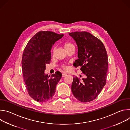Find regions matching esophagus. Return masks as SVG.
Returning <instances> with one entry per match:
<instances>
[{"instance_id": "1", "label": "esophagus", "mask_w": 130, "mask_h": 130, "mask_svg": "<svg viewBox=\"0 0 130 130\" xmlns=\"http://www.w3.org/2000/svg\"><path fill=\"white\" fill-rule=\"evenodd\" d=\"M66 76H67V74H66V73H62V77H65Z\"/></svg>"}]
</instances>
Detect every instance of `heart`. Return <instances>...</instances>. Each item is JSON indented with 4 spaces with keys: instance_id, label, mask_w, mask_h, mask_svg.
<instances>
[{
    "instance_id": "obj_1",
    "label": "heart",
    "mask_w": 130,
    "mask_h": 130,
    "mask_svg": "<svg viewBox=\"0 0 130 130\" xmlns=\"http://www.w3.org/2000/svg\"><path fill=\"white\" fill-rule=\"evenodd\" d=\"M63 47L65 49V50L67 52L68 51H69V50H71L72 49H75V46H74L73 44L72 43H71V42L69 41H66L63 44ZM62 68L63 69V70L67 71L68 69V67L65 65H63L62 66Z\"/></svg>"
}]
</instances>
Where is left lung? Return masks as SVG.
I'll list each match as a JSON object with an SVG mask.
<instances>
[{"instance_id":"left-lung-1","label":"left lung","mask_w":130,"mask_h":130,"mask_svg":"<svg viewBox=\"0 0 130 130\" xmlns=\"http://www.w3.org/2000/svg\"><path fill=\"white\" fill-rule=\"evenodd\" d=\"M75 40L78 48V59L73 66L81 67L80 70L86 76L81 81L73 78L71 90L78 100L82 102L95 99L106 84L108 70V57L102 42L86 31L69 33Z\"/></svg>"}]
</instances>
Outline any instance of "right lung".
I'll return each mask as SVG.
<instances>
[{"mask_svg": "<svg viewBox=\"0 0 130 130\" xmlns=\"http://www.w3.org/2000/svg\"><path fill=\"white\" fill-rule=\"evenodd\" d=\"M64 34L49 31L35 34L27 43L23 54L22 64L24 80L29 96L39 102L51 100L62 77L56 71L50 76L45 75L46 65L51 61V49Z\"/></svg>", "mask_w": 130, "mask_h": 130, "instance_id": "1", "label": "right lung"}]
</instances>
